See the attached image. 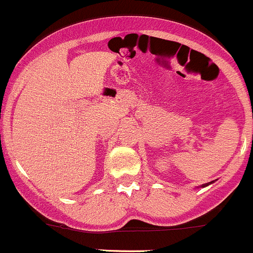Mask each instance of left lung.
<instances>
[{
  "label": "left lung",
  "instance_id": "8db88e82",
  "mask_svg": "<svg viewBox=\"0 0 253 253\" xmlns=\"http://www.w3.org/2000/svg\"><path fill=\"white\" fill-rule=\"evenodd\" d=\"M211 183H212V182H210V183H206V184H202V185H201V187H202V188H203V187H207V185H210Z\"/></svg>",
  "mask_w": 253,
  "mask_h": 253
}]
</instances>
